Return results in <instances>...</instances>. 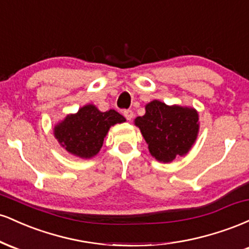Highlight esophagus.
<instances>
[{
	"instance_id": "1",
	"label": "esophagus",
	"mask_w": 249,
	"mask_h": 249,
	"mask_svg": "<svg viewBox=\"0 0 249 249\" xmlns=\"http://www.w3.org/2000/svg\"><path fill=\"white\" fill-rule=\"evenodd\" d=\"M124 116L127 121H131L133 118V112L132 110H124Z\"/></svg>"
}]
</instances>
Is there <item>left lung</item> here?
<instances>
[{"label":"left lung","mask_w":249,"mask_h":249,"mask_svg":"<svg viewBox=\"0 0 249 249\" xmlns=\"http://www.w3.org/2000/svg\"><path fill=\"white\" fill-rule=\"evenodd\" d=\"M145 108L146 113L137 117L134 124L141 128L154 158L168 162L187 153L199 131L196 111L177 105L167 107L159 101L148 103Z\"/></svg>","instance_id":"1"}]
</instances>
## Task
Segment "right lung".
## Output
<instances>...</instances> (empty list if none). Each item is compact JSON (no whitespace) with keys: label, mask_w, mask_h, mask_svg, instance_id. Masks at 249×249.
<instances>
[{"label":"right lung","mask_w":249,"mask_h":249,"mask_svg":"<svg viewBox=\"0 0 249 249\" xmlns=\"http://www.w3.org/2000/svg\"><path fill=\"white\" fill-rule=\"evenodd\" d=\"M125 122L115 110L101 112L95 105L79 108L55 127V137L68 152L81 158H91L99 152L111 125Z\"/></svg>","instance_id":"obj_1"}]
</instances>
